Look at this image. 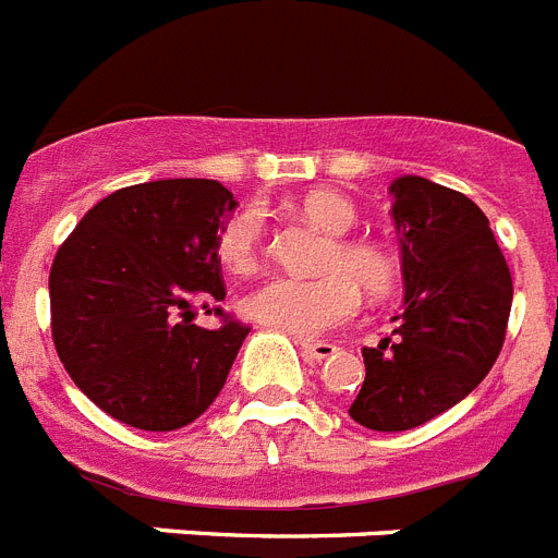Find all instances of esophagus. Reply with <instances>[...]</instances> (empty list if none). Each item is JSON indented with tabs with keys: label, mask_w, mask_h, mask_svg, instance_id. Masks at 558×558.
Segmentation results:
<instances>
[{
	"label": "esophagus",
	"mask_w": 558,
	"mask_h": 558,
	"mask_svg": "<svg viewBox=\"0 0 558 558\" xmlns=\"http://www.w3.org/2000/svg\"><path fill=\"white\" fill-rule=\"evenodd\" d=\"M299 350H302L307 359L325 361V359H332V355H336L338 347L330 344V341H311V338H304V341H299Z\"/></svg>",
	"instance_id": "esophagus-1"
}]
</instances>
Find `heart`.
<instances>
[{
    "instance_id": "obj_1",
    "label": "heart",
    "mask_w": 558,
    "mask_h": 558,
    "mask_svg": "<svg viewBox=\"0 0 558 558\" xmlns=\"http://www.w3.org/2000/svg\"><path fill=\"white\" fill-rule=\"evenodd\" d=\"M302 214L316 228L336 236L325 270L318 279L270 276L256 284L242 311L247 318L296 338H316L355 318L361 307V288L369 296H387L395 284V262L373 242L341 240L355 228L359 214L350 199L330 192H313L302 199ZM265 242V214L259 206H245L222 226L217 256L231 274H251L259 265Z\"/></svg>"
}]
</instances>
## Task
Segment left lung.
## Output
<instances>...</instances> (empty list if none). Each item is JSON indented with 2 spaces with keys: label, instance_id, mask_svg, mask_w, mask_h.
<instances>
[{
  "label": "left lung",
  "instance_id": "left-lung-1",
  "mask_svg": "<svg viewBox=\"0 0 558 558\" xmlns=\"http://www.w3.org/2000/svg\"><path fill=\"white\" fill-rule=\"evenodd\" d=\"M403 311L378 347L350 417L373 432H407L477 389L506 341L513 284L488 217L465 194L417 174L395 178Z\"/></svg>",
  "mask_w": 558,
  "mask_h": 558
}]
</instances>
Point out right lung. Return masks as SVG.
<instances>
[{
  "instance_id": "obj_1",
  "label": "right lung",
  "mask_w": 558,
  "mask_h": 558,
  "mask_svg": "<svg viewBox=\"0 0 558 558\" xmlns=\"http://www.w3.org/2000/svg\"><path fill=\"white\" fill-rule=\"evenodd\" d=\"M226 185L151 180L95 203L50 268L52 341L95 407L143 432L197 421L226 387L251 330L193 325L196 304L222 315L217 240L233 208Z\"/></svg>"
}]
</instances>
